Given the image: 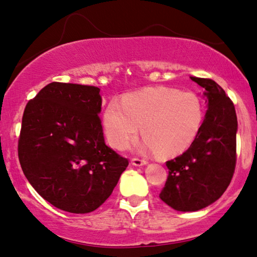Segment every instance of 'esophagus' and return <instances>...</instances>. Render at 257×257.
<instances>
[{"label": "esophagus", "mask_w": 257, "mask_h": 257, "mask_svg": "<svg viewBox=\"0 0 257 257\" xmlns=\"http://www.w3.org/2000/svg\"><path fill=\"white\" fill-rule=\"evenodd\" d=\"M132 164L135 165V166H142V165H146L147 164V161L140 160V158H133Z\"/></svg>", "instance_id": "obj_1"}]
</instances>
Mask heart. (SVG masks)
<instances>
[{
  "instance_id": "1",
  "label": "heart",
  "mask_w": 257,
  "mask_h": 257,
  "mask_svg": "<svg viewBox=\"0 0 257 257\" xmlns=\"http://www.w3.org/2000/svg\"><path fill=\"white\" fill-rule=\"evenodd\" d=\"M200 97L169 87L147 88L108 103L103 127L109 143L124 149L140 132L142 149L163 157L183 154L192 146L204 123Z\"/></svg>"
}]
</instances>
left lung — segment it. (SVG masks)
Masks as SVG:
<instances>
[{
	"mask_svg": "<svg viewBox=\"0 0 257 257\" xmlns=\"http://www.w3.org/2000/svg\"><path fill=\"white\" fill-rule=\"evenodd\" d=\"M205 88L207 111L189 149L166 162L169 176L160 198L176 211L207 207L222 196L236 164L237 118L232 100L212 79L191 77Z\"/></svg>",
	"mask_w": 257,
	"mask_h": 257,
	"instance_id": "obj_1",
	"label": "left lung"
}]
</instances>
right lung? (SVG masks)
<instances>
[{
    "instance_id": "add662e5",
    "label": "right lung",
    "mask_w": 257,
    "mask_h": 257,
    "mask_svg": "<svg viewBox=\"0 0 257 257\" xmlns=\"http://www.w3.org/2000/svg\"><path fill=\"white\" fill-rule=\"evenodd\" d=\"M101 103L95 86L55 81L25 106L20 164L39 196L63 211L100 207L129 164L104 143Z\"/></svg>"
}]
</instances>
